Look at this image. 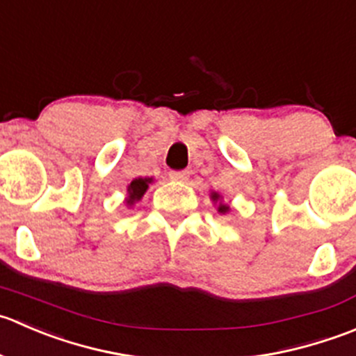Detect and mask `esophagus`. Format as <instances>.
Wrapping results in <instances>:
<instances>
[{
    "label": "esophagus",
    "instance_id": "1",
    "mask_svg": "<svg viewBox=\"0 0 356 356\" xmlns=\"http://www.w3.org/2000/svg\"><path fill=\"white\" fill-rule=\"evenodd\" d=\"M188 177V171H170V178L175 179V181H186Z\"/></svg>",
    "mask_w": 356,
    "mask_h": 356
}]
</instances>
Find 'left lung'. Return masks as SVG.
Masks as SVG:
<instances>
[{
	"label": "left lung",
	"mask_w": 356,
	"mask_h": 356,
	"mask_svg": "<svg viewBox=\"0 0 356 356\" xmlns=\"http://www.w3.org/2000/svg\"><path fill=\"white\" fill-rule=\"evenodd\" d=\"M211 197H213V200H218V197H220V195H218V193H213V195H211ZM218 211H220V213H227L228 206H223V204H220Z\"/></svg>",
	"instance_id": "8db88e82"
}]
</instances>
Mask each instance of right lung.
Listing matches in <instances>:
<instances>
[{"instance_id": "obj_1", "label": "right lung", "mask_w": 356, "mask_h": 356, "mask_svg": "<svg viewBox=\"0 0 356 356\" xmlns=\"http://www.w3.org/2000/svg\"><path fill=\"white\" fill-rule=\"evenodd\" d=\"M150 181H152V178H136V179H133L131 185L128 186V192H129L128 204H133L135 200L142 199V195L145 193V190L149 188Z\"/></svg>"}]
</instances>
